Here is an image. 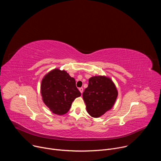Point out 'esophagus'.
Returning <instances> with one entry per match:
<instances>
[{"label": "esophagus", "mask_w": 161, "mask_h": 161, "mask_svg": "<svg viewBox=\"0 0 161 161\" xmlns=\"http://www.w3.org/2000/svg\"><path fill=\"white\" fill-rule=\"evenodd\" d=\"M79 90H80V92H81V94H82L83 92V88H79Z\"/></svg>", "instance_id": "34e87169"}]
</instances>
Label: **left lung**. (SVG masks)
<instances>
[{
	"label": "left lung",
	"mask_w": 161,
	"mask_h": 161,
	"mask_svg": "<svg viewBox=\"0 0 161 161\" xmlns=\"http://www.w3.org/2000/svg\"><path fill=\"white\" fill-rule=\"evenodd\" d=\"M118 96L117 87L110 78L95 76L88 80V87L83 93L87 113L98 118L113 106Z\"/></svg>",
	"instance_id": "1"
}]
</instances>
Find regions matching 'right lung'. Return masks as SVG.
Wrapping results in <instances>:
<instances>
[{
	"label": "right lung",
	"instance_id": "add662e5",
	"mask_svg": "<svg viewBox=\"0 0 161 161\" xmlns=\"http://www.w3.org/2000/svg\"><path fill=\"white\" fill-rule=\"evenodd\" d=\"M41 94L46 106L58 115L67 113L73 101L81 96L75 78L59 69H55L44 76Z\"/></svg>",
	"mask_w": 161,
	"mask_h": 161
}]
</instances>
